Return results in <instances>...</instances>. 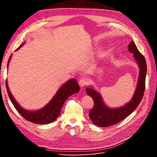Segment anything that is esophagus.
<instances>
[{
  "mask_svg": "<svg viewBox=\"0 0 157 157\" xmlns=\"http://www.w3.org/2000/svg\"><path fill=\"white\" fill-rule=\"evenodd\" d=\"M88 80L87 78H81V79L79 81V85L81 87L85 86L88 85Z\"/></svg>",
  "mask_w": 157,
  "mask_h": 157,
  "instance_id": "34e87169",
  "label": "esophagus"
}]
</instances>
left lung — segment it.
<instances>
[{"label": "left lung", "mask_w": 157, "mask_h": 157, "mask_svg": "<svg viewBox=\"0 0 157 157\" xmlns=\"http://www.w3.org/2000/svg\"><path fill=\"white\" fill-rule=\"evenodd\" d=\"M128 50L134 54L140 67V72L134 97L128 104L120 108L111 109L104 105L101 95L95 90L88 88L86 89L87 94L93 98L94 102V108L89 112V117L94 124L98 127H109L125 118L137 108L144 95L147 71L145 58L139 52L133 41L129 44Z\"/></svg>", "instance_id": "left-lung-1"}]
</instances>
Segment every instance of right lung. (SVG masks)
<instances>
[{"label": "right lung", "mask_w": 157, "mask_h": 157, "mask_svg": "<svg viewBox=\"0 0 157 157\" xmlns=\"http://www.w3.org/2000/svg\"><path fill=\"white\" fill-rule=\"evenodd\" d=\"M22 46L23 44L16 49V50L19 49ZM11 58V56H10L8 60L7 66ZM6 86L8 95L15 109L26 120L37 124H48L55 120L60 114L62 107L67 98L79 91V86L77 81L75 79H70L60 87L53 99L44 108L36 111H30L22 108L16 102L8 88L7 81H6Z\"/></svg>", "instance_id": "obj_1"}]
</instances>
